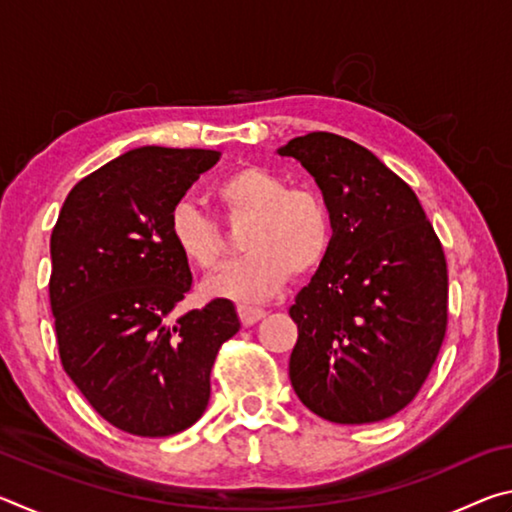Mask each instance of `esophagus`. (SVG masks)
Segmentation results:
<instances>
[{
  "label": "esophagus",
  "mask_w": 512,
  "mask_h": 512,
  "mask_svg": "<svg viewBox=\"0 0 512 512\" xmlns=\"http://www.w3.org/2000/svg\"><path fill=\"white\" fill-rule=\"evenodd\" d=\"M239 318H241V323H244L246 327H250V325H255V323H259V320H262L264 316H266V311L262 309V307H250V305H239Z\"/></svg>",
  "instance_id": "1"
}]
</instances>
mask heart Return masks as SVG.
Returning <instances> with one entry per match:
<instances>
[{
    "label": "heart",
    "mask_w": 512,
    "mask_h": 512,
    "mask_svg": "<svg viewBox=\"0 0 512 512\" xmlns=\"http://www.w3.org/2000/svg\"><path fill=\"white\" fill-rule=\"evenodd\" d=\"M214 196L232 221L250 219L244 232L246 257L221 268L205 291L235 302L273 298L291 275H309L332 248L334 225L327 201L311 187H289L266 167H244L225 176ZM173 246L189 264L212 271L225 257L219 223L194 203H178L169 214Z\"/></svg>",
    "instance_id": "1"
}]
</instances>
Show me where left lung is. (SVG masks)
<instances>
[{
	"label": "left lung",
	"mask_w": 512,
	"mask_h": 512,
	"mask_svg": "<svg viewBox=\"0 0 512 512\" xmlns=\"http://www.w3.org/2000/svg\"><path fill=\"white\" fill-rule=\"evenodd\" d=\"M323 192L334 237L289 314V377L336 424L379 422L420 393L447 332V262L418 196L361 144L309 133L280 149Z\"/></svg>",
	"instance_id": "1"
}]
</instances>
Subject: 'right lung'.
Returning <instances> with one entry per match:
<instances>
[{
    "instance_id": "obj_1",
    "label": "right lung",
    "mask_w": 512,
    "mask_h": 512,
    "mask_svg": "<svg viewBox=\"0 0 512 512\" xmlns=\"http://www.w3.org/2000/svg\"><path fill=\"white\" fill-rule=\"evenodd\" d=\"M219 158L128 151L74 185L51 232L60 363L92 409L133 436H173L201 418L216 354L241 327L225 298L171 318L192 271L173 246L169 214Z\"/></svg>"
}]
</instances>
